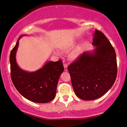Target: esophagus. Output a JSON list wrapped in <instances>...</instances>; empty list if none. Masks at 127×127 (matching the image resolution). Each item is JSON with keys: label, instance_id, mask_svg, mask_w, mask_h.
<instances>
[{"label": "esophagus", "instance_id": "esophagus-1", "mask_svg": "<svg viewBox=\"0 0 127 127\" xmlns=\"http://www.w3.org/2000/svg\"><path fill=\"white\" fill-rule=\"evenodd\" d=\"M64 71H67V65L65 63H64Z\"/></svg>", "mask_w": 127, "mask_h": 127}]
</instances>
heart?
<instances>
[{
	"instance_id": "1",
	"label": "heart",
	"mask_w": 127,
	"mask_h": 127,
	"mask_svg": "<svg viewBox=\"0 0 127 127\" xmlns=\"http://www.w3.org/2000/svg\"><path fill=\"white\" fill-rule=\"evenodd\" d=\"M74 46H75V43L74 42H71V43H69L68 44L65 45V46H64L63 48V50L65 52H68L70 49H72L74 47ZM80 55H81L80 48H76L75 50H73L71 52L70 54V58L72 60H76L79 57Z\"/></svg>"
}]
</instances>
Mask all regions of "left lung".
I'll list each match as a JSON object with an SVG mask.
<instances>
[{
  "instance_id": "8db88e82",
  "label": "left lung",
  "mask_w": 127,
  "mask_h": 127,
  "mask_svg": "<svg viewBox=\"0 0 127 127\" xmlns=\"http://www.w3.org/2000/svg\"><path fill=\"white\" fill-rule=\"evenodd\" d=\"M92 45L68 67L76 95L84 100L97 99L111 88L117 75L115 49L102 32L95 30Z\"/></svg>"
}]
</instances>
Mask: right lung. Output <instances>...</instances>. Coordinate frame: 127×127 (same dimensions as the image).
<instances>
[{"label":"right lung","mask_w":127,"mask_h":127,"mask_svg":"<svg viewBox=\"0 0 127 127\" xmlns=\"http://www.w3.org/2000/svg\"><path fill=\"white\" fill-rule=\"evenodd\" d=\"M20 36L10 54L11 76L13 84L19 93L30 101L46 103L52 101L56 94L57 87L64 67L62 60L47 62L35 72H29L21 69L16 61Z\"/></svg>","instance_id":"1"}]
</instances>
